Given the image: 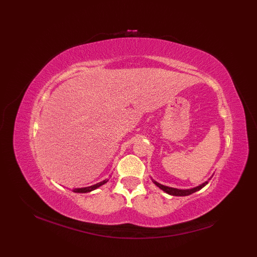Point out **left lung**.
Masks as SVG:
<instances>
[{"label":"left lung","instance_id":"8db88e82","mask_svg":"<svg viewBox=\"0 0 257 257\" xmlns=\"http://www.w3.org/2000/svg\"><path fill=\"white\" fill-rule=\"evenodd\" d=\"M207 182H209V181H206V182H204L203 184L199 185V187L193 188V189H190V190H179V189H174V188H170V187H166V185H162V184L158 183V182H156V181H155V184L157 185V187H159L161 190H163V191H165V192H167L168 194H170V195L185 196V195H190V194H192V193L196 192V191L201 190L202 188L204 187L205 184H207Z\"/></svg>","mask_w":257,"mask_h":257}]
</instances>
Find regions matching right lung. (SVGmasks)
<instances>
[{
    "instance_id": "right-lung-1",
    "label": "right lung",
    "mask_w": 257,
    "mask_h": 257,
    "mask_svg": "<svg viewBox=\"0 0 257 257\" xmlns=\"http://www.w3.org/2000/svg\"><path fill=\"white\" fill-rule=\"evenodd\" d=\"M106 182H107V180H105V181H102V182L97 183V184L91 185V187H87V188H79V189H74L73 191H74V192H77V193H87V192H90V191L95 190V189H97V188H99L100 185L105 184Z\"/></svg>"
}]
</instances>
